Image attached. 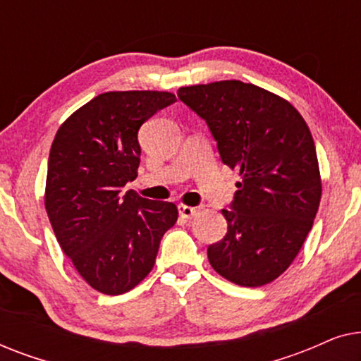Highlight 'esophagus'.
<instances>
[{
    "label": "esophagus",
    "instance_id": "34e87169",
    "mask_svg": "<svg viewBox=\"0 0 361 361\" xmlns=\"http://www.w3.org/2000/svg\"><path fill=\"white\" fill-rule=\"evenodd\" d=\"M177 209H179V215L182 216V219H192V216H195L197 215V212H199V209H197V207H189V205H179L177 207Z\"/></svg>",
    "mask_w": 361,
    "mask_h": 361
}]
</instances>
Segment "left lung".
Returning a JSON list of instances; mask_svg holds the SVG:
<instances>
[{"instance_id": "obj_1", "label": "left lung", "mask_w": 361, "mask_h": 361, "mask_svg": "<svg viewBox=\"0 0 361 361\" xmlns=\"http://www.w3.org/2000/svg\"><path fill=\"white\" fill-rule=\"evenodd\" d=\"M216 141L220 159L240 171L228 230L207 256L216 273L258 288L289 268L319 210L322 184L317 152L300 113L253 83L221 80L177 92Z\"/></svg>"}]
</instances>
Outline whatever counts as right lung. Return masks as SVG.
Listing matches in <instances>:
<instances>
[{
	"label": "right lung",
	"mask_w": 361,
	"mask_h": 361,
	"mask_svg": "<svg viewBox=\"0 0 361 361\" xmlns=\"http://www.w3.org/2000/svg\"><path fill=\"white\" fill-rule=\"evenodd\" d=\"M169 92H106L59 128L47 164L46 210L78 274L108 295L135 288L154 266L161 238L177 221L171 202L133 190L141 125L172 105Z\"/></svg>",
	"instance_id": "obj_1"
}]
</instances>
